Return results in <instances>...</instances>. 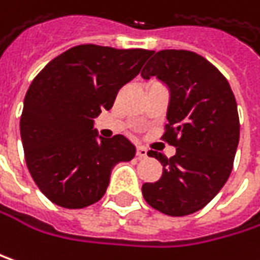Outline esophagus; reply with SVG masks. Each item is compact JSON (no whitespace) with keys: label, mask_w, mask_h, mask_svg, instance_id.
Segmentation results:
<instances>
[{"label":"esophagus","mask_w":260,"mask_h":260,"mask_svg":"<svg viewBox=\"0 0 260 260\" xmlns=\"http://www.w3.org/2000/svg\"><path fill=\"white\" fill-rule=\"evenodd\" d=\"M137 157H139V158L148 157V149H146L145 146H137Z\"/></svg>","instance_id":"obj_1"}]
</instances>
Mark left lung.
Here are the masks:
<instances>
[{"mask_svg":"<svg viewBox=\"0 0 260 260\" xmlns=\"http://www.w3.org/2000/svg\"><path fill=\"white\" fill-rule=\"evenodd\" d=\"M142 76H157L169 86L171 102L163 140L177 148L163 175L142 187L146 203L169 216H186L206 207L229 180L239 143L235 94L224 74L206 57L187 50H161Z\"/></svg>","mask_w":260,"mask_h":260,"instance_id":"left-lung-1","label":"left lung"}]
</instances>
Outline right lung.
<instances>
[{"label": "right lung", "mask_w": 260, "mask_h": 260, "mask_svg": "<svg viewBox=\"0 0 260 260\" xmlns=\"http://www.w3.org/2000/svg\"><path fill=\"white\" fill-rule=\"evenodd\" d=\"M152 53L76 45L33 79L21 114V140L33 181L56 206L83 209L97 203L112 168L134 158L136 146L123 136L97 140L92 118L112 108L118 89Z\"/></svg>", "instance_id": "obj_1"}]
</instances>
